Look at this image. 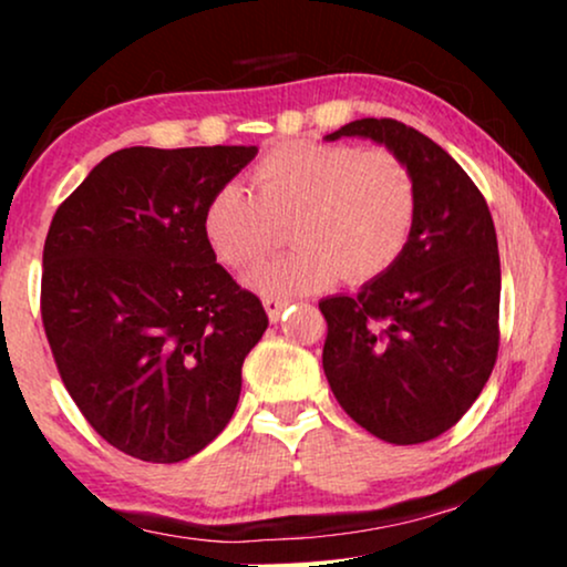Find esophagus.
Listing matches in <instances>:
<instances>
[{
    "label": "esophagus",
    "instance_id": "esophagus-1",
    "mask_svg": "<svg viewBox=\"0 0 567 567\" xmlns=\"http://www.w3.org/2000/svg\"><path fill=\"white\" fill-rule=\"evenodd\" d=\"M289 305H291L289 299H274V297H268L266 301H262V307H266L270 322L281 320V315L286 312V307H289Z\"/></svg>",
    "mask_w": 567,
    "mask_h": 567
}]
</instances>
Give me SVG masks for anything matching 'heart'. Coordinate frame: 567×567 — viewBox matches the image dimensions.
Instances as JSON below:
<instances>
[{"label":"heart","instance_id":"b5f03b06","mask_svg":"<svg viewBox=\"0 0 567 567\" xmlns=\"http://www.w3.org/2000/svg\"><path fill=\"white\" fill-rule=\"evenodd\" d=\"M252 193L224 185L204 212V235L224 266L247 270L289 224L297 250L266 262L250 284L268 297L320 291L340 276L367 284L405 252L417 193L405 162L386 150L286 142L252 175Z\"/></svg>","mask_w":567,"mask_h":567}]
</instances>
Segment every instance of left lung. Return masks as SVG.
Listing matches in <instances>:
<instances>
[{
	"mask_svg": "<svg viewBox=\"0 0 567 567\" xmlns=\"http://www.w3.org/2000/svg\"><path fill=\"white\" fill-rule=\"evenodd\" d=\"M405 162L417 214L410 243L355 297H328L322 369L340 408L386 444H423L472 408L498 355L501 258L491 208L470 175L421 131L392 118L351 121Z\"/></svg>",
	"mask_w": 567,
	"mask_h": 567,
	"instance_id": "left-lung-1",
	"label": "left lung"
}]
</instances>
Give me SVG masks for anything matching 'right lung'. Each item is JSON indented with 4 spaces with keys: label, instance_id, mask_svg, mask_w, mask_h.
I'll list each match as a JSON object with an SVG mask.
<instances>
[{
    "label": "right lung",
    "instance_id": "right-lung-1",
    "mask_svg": "<svg viewBox=\"0 0 567 567\" xmlns=\"http://www.w3.org/2000/svg\"><path fill=\"white\" fill-rule=\"evenodd\" d=\"M258 146L113 152L53 214L41 315L61 382L107 444L173 464L227 429L268 328L204 212Z\"/></svg>",
    "mask_w": 567,
    "mask_h": 567
}]
</instances>
